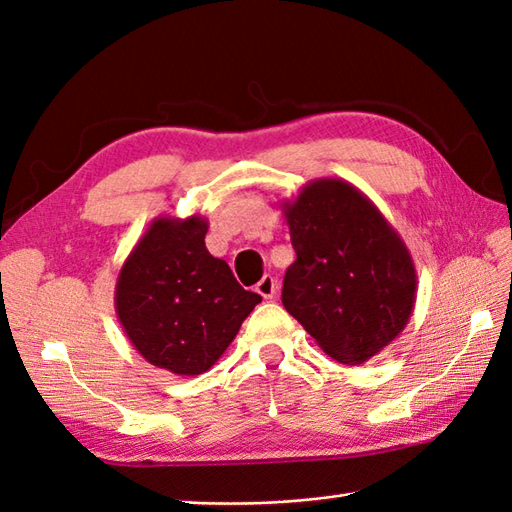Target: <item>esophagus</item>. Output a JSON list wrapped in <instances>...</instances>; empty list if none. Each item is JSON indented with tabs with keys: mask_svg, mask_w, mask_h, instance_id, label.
Masks as SVG:
<instances>
[{
	"mask_svg": "<svg viewBox=\"0 0 512 512\" xmlns=\"http://www.w3.org/2000/svg\"><path fill=\"white\" fill-rule=\"evenodd\" d=\"M255 290H257V294H261V299H272V296L277 294V281H275V277H270V275H264L259 279V283L255 285Z\"/></svg>",
	"mask_w": 512,
	"mask_h": 512,
	"instance_id": "esophagus-1",
	"label": "esophagus"
}]
</instances>
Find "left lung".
<instances>
[{"instance_id": "left-lung-1", "label": "left lung", "mask_w": 512, "mask_h": 512, "mask_svg": "<svg viewBox=\"0 0 512 512\" xmlns=\"http://www.w3.org/2000/svg\"><path fill=\"white\" fill-rule=\"evenodd\" d=\"M283 216L296 251L281 301L340 364H364L399 338L417 301V270L401 235L342 178H316Z\"/></svg>"}]
</instances>
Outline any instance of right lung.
Segmentation results:
<instances>
[{
  "instance_id": "right-lung-1",
  "label": "right lung",
  "mask_w": 512,
  "mask_h": 512,
  "mask_svg": "<svg viewBox=\"0 0 512 512\" xmlns=\"http://www.w3.org/2000/svg\"><path fill=\"white\" fill-rule=\"evenodd\" d=\"M207 229L202 216L154 218L115 283V312L130 344L174 375L209 371L261 303L207 251Z\"/></svg>"
}]
</instances>
